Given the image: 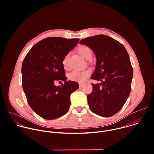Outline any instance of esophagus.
<instances>
[{
  "mask_svg": "<svg viewBox=\"0 0 154 154\" xmlns=\"http://www.w3.org/2000/svg\"><path fill=\"white\" fill-rule=\"evenodd\" d=\"M79 87L81 88V87H82V86L84 85V84H83V83H79Z\"/></svg>",
  "mask_w": 154,
  "mask_h": 154,
  "instance_id": "esophagus-1",
  "label": "esophagus"
}]
</instances>
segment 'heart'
I'll return each instance as SVG.
<instances>
[{
    "label": "heart",
    "mask_w": 154,
    "mask_h": 154,
    "mask_svg": "<svg viewBox=\"0 0 154 154\" xmlns=\"http://www.w3.org/2000/svg\"><path fill=\"white\" fill-rule=\"evenodd\" d=\"M78 51L79 54L86 60H90L92 58L93 56V51L92 50L87 46H81L79 48ZM70 54H67L64 56L63 60V67L66 69L68 68V61L69 59ZM91 74V71L89 69H86L84 71H78L75 70L71 72L69 75L68 77L71 80L79 82H85L86 79L90 76Z\"/></svg>",
    "instance_id": "1"
}]
</instances>
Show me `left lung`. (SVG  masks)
Instances as JSON below:
<instances>
[{"mask_svg":"<svg viewBox=\"0 0 154 154\" xmlns=\"http://www.w3.org/2000/svg\"><path fill=\"white\" fill-rule=\"evenodd\" d=\"M80 44L95 54L96 64L91 79L101 82L91 83L93 91L87 96L89 107L97 115L112 116L121 110L131 91L133 68L128 54L121 43L105 35L88 37Z\"/></svg>","mask_w":154,"mask_h":154,"instance_id":"obj_1","label":"left lung"}]
</instances>
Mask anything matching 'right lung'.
Segmentation results:
<instances>
[{
  "mask_svg": "<svg viewBox=\"0 0 154 154\" xmlns=\"http://www.w3.org/2000/svg\"><path fill=\"white\" fill-rule=\"evenodd\" d=\"M79 38L49 37L35 45L22 64L23 88L33 110L45 119L58 118L69 110L70 96L79 88L67 81L63 65L64 56L77 45ZM65 82L60 87L54 82Z\"/></svg>",
  "mask_w": 154,
  "mask_h": 154,
  "instance_id": "obj_1",
  "label": "right lung"
}]
</instances>
